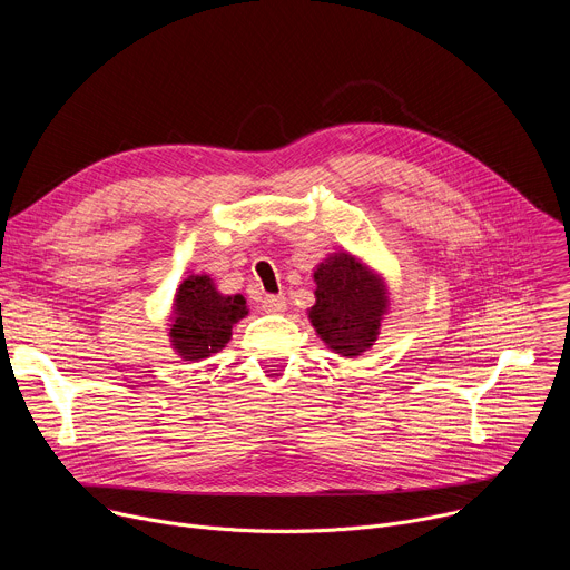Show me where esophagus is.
<instances>
[{"instance_id": "1", "label": "esophagus", "mask_w": 570, "mask_h": 570, "mask_svg": "<svg viewBox=\"0 0 570 570\" xmlns=\"http://www.w3.org/2000/svg\"><path fill=\"white\" fill-rule=\"evenodd\" d=\"M262 306H264V311H268V313H282V311L286 308V297H284V295H266V297L262 299Z\"/></svg>"}]
</instances>
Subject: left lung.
<instances>
[{
    "instance_id": "8db88e82",
    "label": "left lung",
    "mask_w": 570,
    "mask_h": 570,
    "mask_svg": "<svg viewBox=\"0 0 570 570\" xmlns=\"http://www.w3.org/2000/svg\"><path fill=\"white\" fill-rule=\"evenodd\" d=\"M315 304L308 320L332 352L345 358L365 354L381 334L390 308L383 277L347 250L332 253L313 271Z\"/></svg>"
}]
</instances>
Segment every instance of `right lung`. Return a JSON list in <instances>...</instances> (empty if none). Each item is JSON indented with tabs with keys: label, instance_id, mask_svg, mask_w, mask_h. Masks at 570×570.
I'll return each instance as SVG.
<instances>
[{
	"label": "right lung",
	"instance_id": "add662e5",
	"mask_svg": "<svg viewBox=\"0 0 570 570\" xmlns=\"http://www.w3.org/2000/svg\"><path fill=\"white\" fill-rule=\"evenodd\" d=\"M246 315V297L223 295L209 275H189L174 297L171 347L183 361L209 358L229 343L232 327Z\"/></svg>",
	"mask_w": 570,
	"mask_h": 570
}]
</instances>
